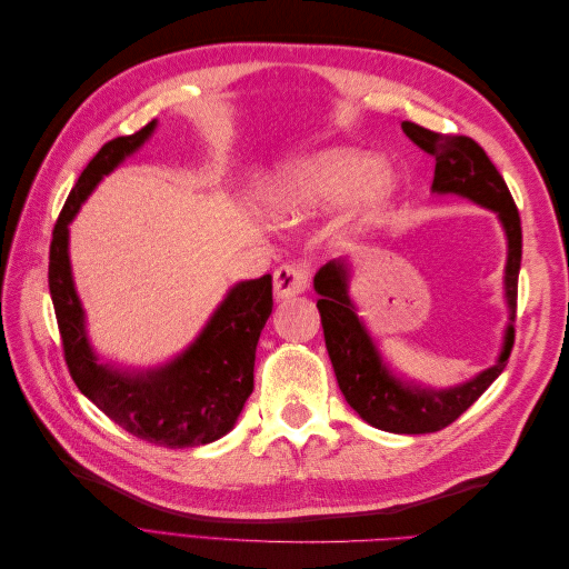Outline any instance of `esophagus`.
Wrapping results in <instances>:
<instances>
[{
    "label": "esophagus",
    "instance_id": "34e87169",
    "mask_svg": "<svg viewBox=\"0 0 569 569\" xmlns=\"http://www.w3.org/2000/svg\"><path fill=\"white\" fill-rule=\"evenodd\" d=\"M274 284V299H291L299 297L311 284V272L303 263H282L272 274Z\"/></svg>",
    "mask_w": 569,
    "mask_h": 569
}]
</instances>
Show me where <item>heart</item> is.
Instances as JSON below:
<instances>
[{
    "label": "heart",
    "instance_id": "1",
    "mask_svg": "<svg viewBox=\"0 0 569 569\" xmlns=\"http://www.w3.org/2000/svg\"><path fill=\"white\" fill-rule=\"evenodd\" d=\"M382 163L370 153L332 149L289 166L274 182L272 201L291 216L337 209L358 197V216L372 218L389 199L393 182L380 173Z\"/></svg>",
    "mask_w": 569,
    "mask_h": 569
}]
</instances>
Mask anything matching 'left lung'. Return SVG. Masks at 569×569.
I'll return each mask as SVG.
<instances>
[{
    "label": "left lung",
    "mask_w": 569,
    "mask_h": 569,
    "mask_svg": "<svg viewBox=\"0 0 569 569\" xmlns=\"http://www.w3.org/2000/svg\"><path fill=\"white\" fill-rule=\"evenodd\" d=\"M403 132L429 157H435L432 189L439 194H460L498 213L508 234L506 263V297L510 308V325L498 363L477 375L475 380L453 389H425L403 385L382 366L375 343L358 320L349 299V266L341 261L325 263L313 287L320 295L318 311L325 332V347L330 353L339 389L347 403L368 425L393 435H427L456 422L489 385L508 366L515 343V311H518V274L522 261V226L518 206L512 201L506 180L489 161L487 151L472 137L441 134L418 123L403 120Z\"/></svg>",
    "instance_id": "obj_1"
}]
</instances>
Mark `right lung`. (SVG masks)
<instances>
[{
    "label": "right lung",
    "instance_id": "right-lung-1",
    "mask_svg": "<svg viewBox=\"0 0 569 569\" xmlns=\"http://www.w3.org/2000/svg\"><path fill=\"white\" fill-rule=\"evenodd\" d=\"M153 128L157 120L134 134L116 137L80 173L51 232L49 295L66 366L78 389L132 437L166 449H189L228 435L253 391L256 343L272 313V278L263 274L232 287L199 339L173 363L149 372H123L97 363L71 278L68 222L97 182L140 149Z\"/></svg>",
    "mask_w": 569,
    "mask_h": 569
}]
</instances>
